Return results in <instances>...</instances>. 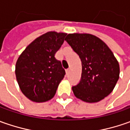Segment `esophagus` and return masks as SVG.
Returning a JSON list of instances; mask_svg holds the SVG:
<instances>
[{
    "label": "esophagus",
    "mask_w": 130,
    "mask_h": 130,
    "mask_svg": "<svg viewBox=\"0 0 130 130\" xmlns=\"http://www.w3.org/2000/svg\"><path fill=\"white\" fill-rule=\"evenodd\" d=\"M69 72H70V69H68L66 70V73H67V75L69 74Z\"/></svg>",
    "instance_id": "34e87169"
}]
</instances>
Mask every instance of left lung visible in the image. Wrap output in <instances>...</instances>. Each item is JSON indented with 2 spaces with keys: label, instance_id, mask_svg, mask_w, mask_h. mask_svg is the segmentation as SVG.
Instances as JSON below:
<instances>
[{
  "label": "left lung",
  "instance_id": "8db88e82",
  "mask_svg": "<svg viewBox=\"0 0 130 130\" xmlns=\"http://www.w3.org/2000/svg\"><path fill=\"white\" fill-rule=\"evenodd\" d=\"M65 40L82 61L81 80L72 87L74 95L85 102L101 101L112 92L119 78L117 59L102 40L91 34H68Z\"/></svg>",
  "mask_w": 130,
  "mask_h": 130
}]
</instances>
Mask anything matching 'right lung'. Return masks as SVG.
I'll list each match as a JSON object with an SVG mask.
<instances>
[{"instance_id":"obj_1","label":"right lung","mask_w":130,"mask_h":130,"mask_svg":"<svg viewBox=\"0 0 130 130\" xmlns=\"http://www.w3.org/2000/svg\"><path fill=\"white\" fill-rule=\"evenodd\" d=\"M67 34L51 31L33 40L16 63L15 74L19 88L29 100L43 103L55 95L65 70L55 58Z\"/></svg>"}]
</instances>
